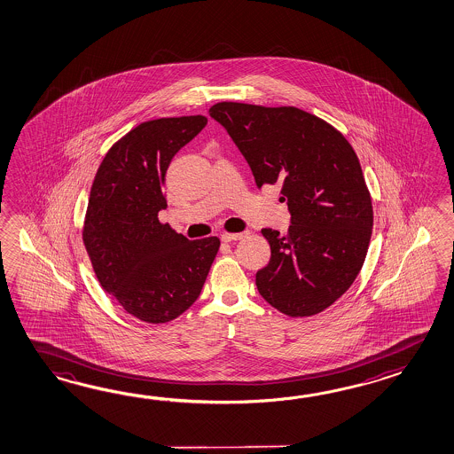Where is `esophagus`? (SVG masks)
Segmentation results:
<instances>
[{"label": "esophagus", "mask_w": 454, "mask_h": 454, "mask_svg": "<svg viewBox=\"0 0 454 454\" xmlns=\"http://www.w3.org/2000/svg\"><path fill=\"white\" fill-rule=\"evenodd\" d=\"M242 238H244V232H223L222 234L223 242L239 241Z\"/></svg>", "instance_id": "1"}]
</instances>
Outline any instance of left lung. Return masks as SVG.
Masks as SVG:
<instances>
[{
    "instance_id": "1",
    "label": "left lung",
    "mask_w": 454,
    "mask_h": 454,
    "mask_svg": "<svg viewBox=\"0 0 454 454\" xmlns=\"http://www.w3.org/2000/svg\"><path fill=\"white\" fill-rule=\"evenodd\" d=\"M247 160L257 187L279 185L286 236L265 228L271 257L255 275L281 314H320L351 287L373 226L369 187L354 148L330 122L296 106L220 102L208 110Z\"/></svg>"
}]
</instances>
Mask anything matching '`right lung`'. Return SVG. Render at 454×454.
<instances>
[{
	"instance_id": "right-lung-1",
	"label": "right lung",
	"mask_w": 454,
	"mask_h": 454,
	"mask_svg": "<svg viewBox=\"0 0 454 454\" xmlns=\"http://www.w3.org/2000/svg\"><path fill=\"white\" fill-rule=\"evenodd\" d=\"M205 124L202 114L145 121L113 144L93 179L82 241L95 277L147 324L194 304L220 249L216 236L189 241L158 220L168 167Z\"/></svg>"
}]
</instances>
